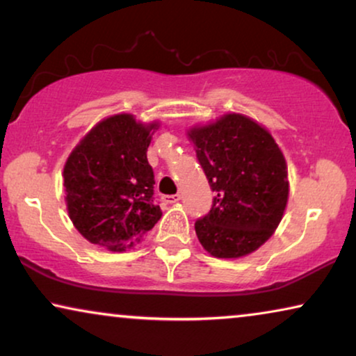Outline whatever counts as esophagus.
I'll use <instances>...</instances> for the list:
<instances>
[{
	"label": "esophagus",
	"mask_w": 356,
	"mask_h": 356,
	"mask_svg": "<svg viewBox=\"0 0 356 356\" xmlns=\"http://www.w3.org/2000/svg\"><path fill=\"white\" fill-rule=\"evenodd\" d=\"M179 199H181V196H179V194H172V196H165L163 201L167 202V204H175V202H178Z\"/></svg>",
	"instance_id": "34e87169"
}]
</instances>
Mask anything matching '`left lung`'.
I'll return each mask as SVG.
<instances>
[{
	"instance_id": "8db88e82",
	"label": "left lung",
	"mask_w": 356,
	"mask_h": 356,
	"mask_svg": "<svg viewBox=\"0 0 356 356\" xmlns=\"http://www.w3.org/2000/svg\"><path fill=\"white\" fill-rule=\"evenodd\" d=\"M216 193L209 213L194 223L209 254L241 257L279 227L289 201L286 163L279 145L248 116L228 113L188 131Z\"/></svg>"
}]
</instances>
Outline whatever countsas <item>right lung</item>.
<instances>
[{"label":"right lung","mask_w":356,"mask_h":356,"mask_svg":"<svg viewBox=\"0 0 356 356\" xmlns=\"http://www.w3.org/2000/svg\"><path fill=\"white\" fill-rule=\"evenodd\" d=\"M157 123L133 115L110 116L94 126L66 160L65 191L70 218L94 245L124 251L162 217L154 202V170L147 147Z\"/></svg>","instance_id":"1"}]
</instances>
